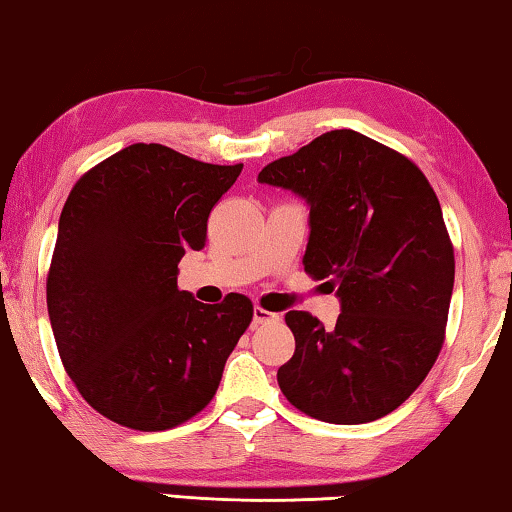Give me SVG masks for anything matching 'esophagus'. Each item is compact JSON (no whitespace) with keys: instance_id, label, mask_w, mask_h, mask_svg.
Here are the masks:
<instances>
[{"instance_id":"1","label":"esophagus","mask_w":512,"mask_h":512,"mask_svg":"<svg viewBox=\"0 0 512 512\" xmlns=\"http://www.w3.org/2000/svg\"><path fill=\"white\" fill-rule=\"evenodd\" d=\"M278 319V314H273L269 310H262V307H255L253 310V323L259 326V323H266V321H275Z\"/></svg>"}]
</instances>
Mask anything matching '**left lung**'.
I'll use <instances>...</instances> for the list:
<instances>
[{
	"label": "left lung",
	"mask_w": 512,
	"mask_h": 512,
	"mask_svg": "<svg viewBox=\"0 0 512 512\" xmlns=\"http://www.w3.org/2000/svg\"><path fill=\"white\" fill-rule=\"evenodd\" d=\"M310 207L303 266L342 305L335 328L291 310L296 351L278 369L291 405L328 424H367L424 383L444 344L453 246L424 173L353 129L326 132L257 175Z\"/></svg>",
	"instance_id": "1"
}]
</instances>
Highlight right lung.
<instances>
[{
	"mask_svg": "<svg viewBox=\"0 0 512 512\" xmlns=\"http://www.w3.org/2000/svg\"><path fill=\"white\" fill-rule=\"evenodd\" d=\"M241 168L134 143L63 205L47 275L56 348L86 403L120 426L166 431L198 415L250 326L246 296L205 305L177 289V264L205 246L209 212Z\"/></svg>",
	"mask_w": 512,
	"mask_h": 512,
	"instance_id": "1",
	"label": "right lung"
}]
</instances>
